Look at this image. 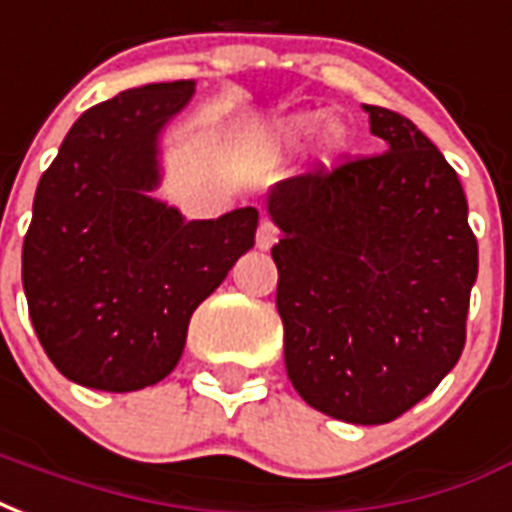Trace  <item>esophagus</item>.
I'll list each match as a JSON object with an SVG mask.
<instances>
[{
    "instance_id": "1",
    "label": "esophagus",
    "mask_w": 512,
    "mask_h": 512,
    "mask_svg": "<svg viewBox=\"0 0 512 512\" xmlns=\"http://www.w3.org/2000/svg\"><path fill=\"white\" fill-rule=\"evenodd\" d=\"M276 244V227L263 219L260 227H257V249H271Z\"/></svg>"
}]
</instances>
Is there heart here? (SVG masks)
<instances>
[{
    "instance_id": "heart-1",
    "label": "heart",
    "mask_w": 512,
    "mask_h": 512,
    "mask_svg": "<svg viewBox=\"0 0 512 512\" xmlns=\"http://www.w3.org/2000/svg\"><path fill=\"white\" fill-rule=\"evenodd\" d=\"M314 124H317V113H298V116H293V119L285 124V130H282V138L293 143V140L309 135V132L314 130ZM344 140H347V130H344L339 121H333V124H328V127H325V135H323L325 149H328V151L342 149Z\"/></svg>"
}]
</instances>
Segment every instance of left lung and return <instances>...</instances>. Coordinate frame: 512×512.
I'll return each instance as SVG.
<instances>
[{"mask_svg":"<svg viewBox=\"0 0 512 512\" xmlns=\"http://www.w3.org/2000/svg\"><path fill=\"white\" fill-rule=\"evenodd\" d=\"M366 111L382 154L282 181L268 214L293 388L331 418L377 426L461 358L478 238L437 146L401 113Z\"/></svg>","mask_w":512,"mask_h":512,"instance_id":"1","label":"left lung"}]
</instances>
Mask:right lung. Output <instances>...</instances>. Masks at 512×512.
<instances>
[{"instance_id": "add662e5", "label": "right lung", "mask_w": 512, "mask_h": 512, "mask_svg": "<svg viewBox=\"0 0 512 512\" xmlns=\"http://www.w3.org/2000/svg\"><path fill=\"white\" fill-rule=\"evenodd\" d=\"M195 92L149 83L75 121L37 184L24 238L34 333L67 380L127 393L179 363L189 317L255 246L257 208L187 222L149 198L157 135Z\"/></svg>"}]
</instances>
